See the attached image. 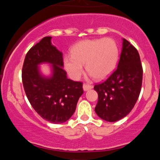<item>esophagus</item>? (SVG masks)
<instances>
[{
	"instance_id": "esophagus-1",
	"label": "esophagus",
	"mask_w": 160,
	"mask_h": 160,
	"mask_svg": "<svg viewBox=\"0 0 160 160\" xmlns=\"http://www.w3.org/2000/svg\"><path fill=\"white\" fill-rule=\"evenodd\" d=\"M82 89H83L84 91H88L89 90V89H92V86L91 85H88V84H83V86H82Z\"/></svg>"
}]
</instances>
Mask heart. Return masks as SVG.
<instances>
[{"label":"heart","mask_w":160,"mask_h":160,"mask_svg":"<svg viewBox=\"0 0 160 160\" xmlns=\"http://www.w3.org/2000/svg\"><path fill=\"white\" fill-rule=\"evenodd\" d=\"M119 58V48L112 38L85 40L76 43L71 56L64 58V66L69 77L77 80L83 73V67L95 80H104L115 69Z\"/></svg>","instance_id":"b5f03b06"}]
</instances>
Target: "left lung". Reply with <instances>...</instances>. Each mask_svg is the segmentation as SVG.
Returning a JSON list of instances; mask_svg holds the SVG:
<instances>
[{
    "mask_svg": "<svg viewBox=\"0 0 160 160\" xmlns=\"http://www.w3.org/2000/svg\"><path fill=\"white\" fill-rule=\"evenodd\" d=\"M143 70L138 52L122 38L117 68L105 81L97 84L96 114L108 122H116L127 116L136 103L142 84Z\"/></svg>",
    "mask_w": 160,
    "mask_h": 160,
    "instance_id": "8db88e82",
    "label": "left lung"
}]
</instances>
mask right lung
Returning a JSON list of instances; mask_svg holds the SVG:
<instances>
[{
  "label": "right lung",
  "mask_w": 160,
  "mask_h": 160,
  "mask_svg": "<svg viewBox=\"0 0 160 160\" xmlns=\"http://www.w3.org/2000/svg\"><path fill=\"white\" fill-rule=\"evenodd\" d=\"M45 37L28 52L22 67V83L33 108L42 118L54 124L63 123L74 114L83 93L82 83L67 78L63 54ZM48 63L51 74L44 75L39 65Z\"/></svg>",
  "instance_id": "obj_1"
}]
</instances>
